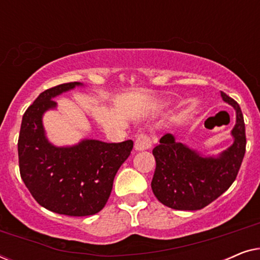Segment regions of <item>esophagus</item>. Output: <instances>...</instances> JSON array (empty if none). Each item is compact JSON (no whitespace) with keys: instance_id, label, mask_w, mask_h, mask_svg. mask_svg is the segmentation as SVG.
I'll return each instance as SVG.
<instances>
[{"instance_id":"1","label":"esophagus","mask_w":260,"mask_h":260,"mask_svg":"<svg viewBox=\"0 0 260 260\" xmlns=\"http://www.w3.org/2000/svg\"><path fill=\"white\" fill-rule=\"evenodd\" d=\"M151 140L147 134H140L137 136L136 141H135V149H136L137 151L147 150V149L151 148Z\"/></svg>"}]
</instances>
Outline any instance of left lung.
Returning <instances> with one entry per match:
<instances>
[{"label": "left lung", "mask_w": 260, "mask_h": 260, "mask_svg": "<svg viewBox=\"0 0 260 260\" xmlns=\"http://www.w3.org/2000/svg\"><path fill=\"white\" fill-rule=\"evenodd\" d=\"M222 101L236 109L234 142L218 157H202L195 150L166 134L152 150L156 169L151 189L159 202L177 211H198L231 187L246 150L244 116L238 103L221 92Z\"/></svg>", "instance_id": "8db88e82"}]
</instances>
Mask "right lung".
Instances as JSON below:
<instances>
[{"instance_id": "right-lung-1", "label": "right lung", "mask_w": 260, "mask_h": 260, "mask_svg": "<svg viewBox=\"0 0 260 260\" xmlns=\"http://www.w3.org/2000/svg\"><path fill=\"white\" fill-rule=\"evenodd\" d=\"M80 85L61 84L39 94L24 112L17 142L20 175L31 197L48 211L70 216L93 215L104 208L113 179L134 147L131 140H85L73 147L49 143L42 115L56 106L53 98Z\"/></svg>"}]
</instances>
